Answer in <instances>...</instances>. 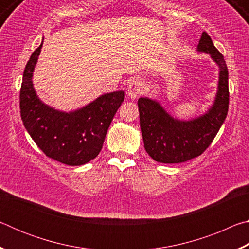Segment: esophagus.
I'll return each instance as SVG.
<instances>
[{
    "instance_id": "obj_1",
    "label": "esophagus",
    "mask_w": 249,
    "mask_h": 249,
    "mask_svg": "<svg viewBox=\"0 0 249 249\" xmlns=\"http://www.w3.org/2000/svg\"><path fill=\"white\" fill-rule=\"evenodd\" d=\"M142 92V83L141 80L132 79L127 86V95L130 99L134 100L138 98Z\"/></svg>"
}]
</instances>
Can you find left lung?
Here are the masks:
<instances>
[{
	"mask_svg": "<svg viewBox=\"0 0 249 249\" xmlns=\"http://www.w3.org/2000/svg\"><path fill=\"white\" fill-rule=\"evenodd\" d=\"M196 50L209 53L220 69L215 100L203 115L189 121L175 119L156 100L138 99L145 149L158 162L179 163L200 156L211 145L226 119L230 93L224 57L205 32L202 33Z\"/></svg>",
	"mask_w": 249,
	"mask_h": 249,
	"instance_id": "obj_1",
	"label": "left lung"
}]
</instances>
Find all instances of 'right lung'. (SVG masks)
Instances as JSON below:
<instances>
[{"label":"right lung","instance_id":"1","mask_svg":"<svg viewBox=\"0 0 249 249\" xmlns=\"http://www.w3.org/2000/svg\"><path fill=\"white\" fill-rule=\"evenodd\" d=\"M43 43L32 53L25 67L19 93V108L25 128L49 158L68 166H81L94 159L102 149L104 138L124 91L100 95L86 107L62 112L45 104L33 84V72Z\"/></svg>","mask_w":249,"mask_h":249}]
</instances>
